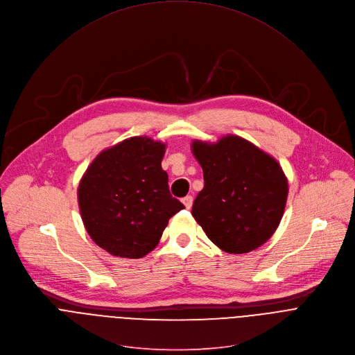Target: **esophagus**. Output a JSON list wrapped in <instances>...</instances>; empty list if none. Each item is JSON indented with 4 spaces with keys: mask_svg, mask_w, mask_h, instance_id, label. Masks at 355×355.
Returning <instances> with one entry per match:
<instances>
[{
    "mask_svg": "<svg viewBox=\"0 0 355 355\" xmlns=\"http://www.w3.org/2000/svg\"><path fill=\"white\" fill-rule=\"evenodd\" d=\"M182 203H184V206H185L187 209H191V206H192V203H193V198H192L191 195H187L185 198H182Z\"/></svg>",
    "mask_w": 355,
    "mask_h": 355,
    "instance_id": "34e87169",
    "label": "esophagus"
}]
</instances>
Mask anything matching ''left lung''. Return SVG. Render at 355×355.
Returning a JSON list of instances; mask_svg holds the SVG:
<instances>
[{"label": "left lung", "mask_w": 355, "mask_h": 355, "mask_svg": "<svg viewBox=\"0 0 355 355\" xmlns=\"http://www.w3.org/2000/svg\"><path fill=\"white\" fill-rule=\"evenodd\" d=\"M205 187L192 216L207 239L228 254L265 244L284 213L288 184L280 164L251 142L227 135L217 144L192 142Z\"/></svg>", "instance_id": "obj_1"}]
</instances>
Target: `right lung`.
<instances>
[{"instance_id":"1","label":"right lung","mask_w":355,"mask_h":355,"mask_svg":"<svg viewBox=\"0 0 355 355\" xmlns=\"http://www.w3.org/2000/svg\"><path fill=\"white\" fill-rule=\"evenodd\" d=\"M166 145L134 137L103 150L78 188L90 239L114 257L138 259L159 244L170 217L184 209L162 168Z\"/></svg>"}]
</instances>
